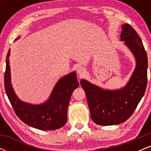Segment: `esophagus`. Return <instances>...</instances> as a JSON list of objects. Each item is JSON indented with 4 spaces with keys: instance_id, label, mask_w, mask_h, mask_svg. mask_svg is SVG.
<instances>
[{
    "instance_id": "1",
    "label": "esophagus",
    "mask_w": 151,
    "mask_h": 151,
    "mask_svg": "<svg viewBox=\"0 0 151 151\" xmlns=\"http://www.w3.org/2000/svg\"><path fill=\"white\" fill-rule=\"evenodd\" d=\"M77 72L78 74L81 75V74H83L84 72H85V69H84L83 67H78L77 68Z\"/></svg>"
}]
</instances>
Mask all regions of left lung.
I'll return each mask as SVG.
<instances>
[{"label":"left lung","instance_id":"left-lung-1","mask_svg":"<svg viewBox=\"0 0 151 151\" xmlns=\"http://www.w3.org/2000/svg\"><path fill=\"white\" fill-rule=\"evenodd\" d=\"M121 40L131 50L136 61L134 72L127 84L116 90L103 89L88 81L80 84L86 93L91 118L95 124L111 126L131 117L144 95L148 77V58L141 37L129 24H124Z\"/></svg>","mask_w":151,"mask_h":151}]
</instances>
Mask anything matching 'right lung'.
Masks as SVG:
<instances>
[{
	"mask_svg": "<svg viewBox=\"0 0 151 151\" xmlns=\"http://www.w3.org/2000/svg\"><path fill=\"white\" fill-rule=\"evenodd\" d=\"M10 52V50H8L6 57L4 85L8 99L18 117L27 125L40 130H55L65 126L71 96L79 85L76 72L62 77L54 87L49 99L45 103L39 105L25 103L19 99L12 86L8 58Z\"/></svg>",
	"mask_w": 151,
	"mask_h": 151,
	"instance_id": "add662e5",
	"label": "right lung"
}]
</instances>
